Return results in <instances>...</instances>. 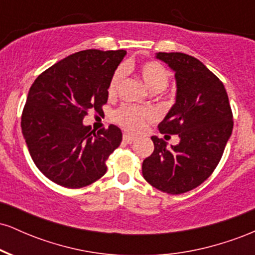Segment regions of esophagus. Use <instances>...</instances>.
<instances>
[{
  "label": "esophagus",
  "mask_w": 255,
  "mask_h": 255,
  "mask_svg": "<svg viewBox=\"0 0 255 255\" xmlns=\"http://www.w3.org/2000/svg\"><path fill=\"white\" fill-rule=\"evenodd\" d=\"M124 140L127 144H131L133 141H135V136L130 135V134H124Z\"/></svg>",
  "instance_id": "34e87169"
}]
</instances>
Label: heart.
<instances>
[{
	"label": "heart",
	"instance_id": "b5f03b06",
	"mask_svg": "<svg viewBox=\"0 0 255 255\" xmlns=\"http://www.w3.org/2000/svg\"><path fill=\"white\" fill-rule=\"evenodd\" d=\"M128 69H129L128 66L120 67L114 73L108 86V92L110 96L116 95L120 84L122 83L126 75V71ZM139 75L152 92H160L164 90L170 79V74L166 71L165 67L157 61H148V62L142 63L139 68ZM153 119L154 115L151 110L137 109L133 107H126V105L114 113V120L130 131L142 130L146 124Z\"/></svg>",
	"mask_w": 255,
	"mask_h": 255
}]
</instances>
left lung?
<instances>
[{
    "mask_svg": "<svg viewBox=\"0 0 255 255\" xmlns=\"http://www.w3.org/2000/svg\"><path fill=\"white\" fill-rule=\"evenodd\" d=\"M175 73V104L158 125L162 134H177L170 147L151 136L154 151L142 162V176L168 194L197 188L212 174L233 131V113L224 85L198 58L182 52H157Z\"/></svg>",
    "mask_w": 255,
    "mask_h": 255,
    "instance_id": "left-lung-1",
    "label": "left lung"
}]
</instances>
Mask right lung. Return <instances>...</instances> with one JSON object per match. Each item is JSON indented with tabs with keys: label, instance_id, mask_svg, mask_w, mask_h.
I'll return each mask as SVG.
<instances>
[{
	"label": "right lung",
	"instance_id": "1",
	"mask_svg": "<svg viewBox=\"0 0 255 255\" xmlns=\"http://www.w3.org/2000/svg\"><path fill=\"white\" fill-rule=\"evenodd\" d=\"M125 50L96 49L69 55L32 84L21 116L22 135L37 168L52 182L81 188L107 172L105 160L122 141L110 125L97 133L85 126L87 111H102L108 86Z\"/></svg>",
	"mask_w": 255,
	"mask_h": 255
}]
</instances>
